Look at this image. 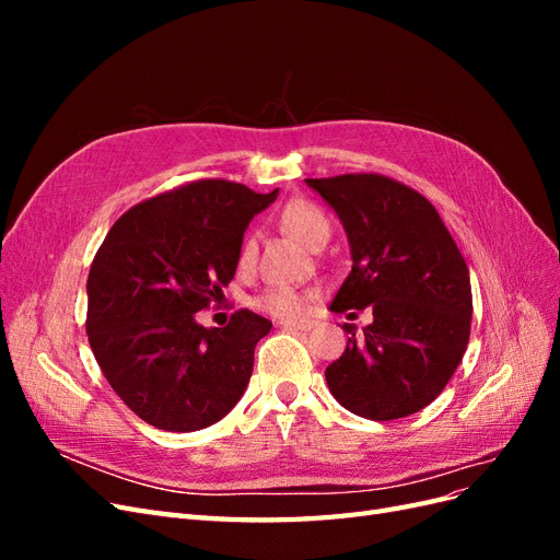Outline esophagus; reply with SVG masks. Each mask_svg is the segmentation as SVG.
I'll list each match as a JSON object with an SVG mask.
<instances>
[{"label":"esophagus","instance_id":"esophagus-1","mask_svg":"<svg viewBox=\"0 0 560 560\" xmlns=\"http://www.w3.org/2000/svg\"><path fill=\"white\" fill-rule=\"evenodd\" d=\"M280 325H282L284 329H290V331H308V329H313V322H311V319H301V322L287 319V322H280Z\"/></svg>","mask_w":560,"mask_h":560}]
</instances>
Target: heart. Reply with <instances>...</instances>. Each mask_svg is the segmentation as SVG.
Masks as SVG:
<instances>
[{"mask_svg": "<svg viewBox=\"0 0 560 560\" xmlns=\"http://www.w3.org/2000/svg\"><path fill=\"white\" fill-rule=\"evenodd\" d=\"M280 226L284 233H290L294 241L306 245L308 249L325 247L331 235V224L319 208L308 200H292L280 212ZM257 261V238L245 235V241L238 249V268L249 270ZM315 299V290H294V287H266L254 296V308L278 317V319H296L303 317L311 308Z\"/></svg>", "mask_w": 560, "mask_h": 560, "instance_id": "obj_1", "label": "heart"}]
</instances>
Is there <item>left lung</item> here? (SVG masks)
<instances>
[{
    "mask_svg": "<svg viewBox=\"0 0 560 560\" xmlns=\"http://www.w3.org/2000/svg\"><path fill=\"white\" fill-rule=\"evenodd\" d=\"M350 241L352 270L334 313L371 306L374 322L325 371L331 395L369 420H395L434 401L469 343L471 284L432 202L376 173L306 179ZM358 315V313H350Z\"/></svg>",
    "mask_w": 560,
    "mask_h": 560,
    "instance_id": "1",
    "label": "left lung"
}]
</instances>
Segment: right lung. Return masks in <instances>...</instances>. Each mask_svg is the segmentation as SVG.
Masks as SVG:
<instances>
[{
	"mask_svg": "<svg viewBox=\"0 0 560 560\" xmlns=\"http://www.w3.org/2000/svg\"><path fill=\"white\" fill-rule=\"evenodd\" d=\"M278 198L196 179L116 219L89 273L86 334L114 393L149 425L194 432L222 420L252 376L270 322L247 308L206 329L196 313L233 280L252 217Z\"/></svg>",
	"mask_w": 560,
	"mask_h": 560,
	"instance_id": "obj_1",
	"label": "right lung"
}]
</instances>
